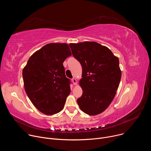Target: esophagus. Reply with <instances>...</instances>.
<instances>
[{
  "instance_id": "1",
  "label": "esophagus",
  "mask_w": 151,
  "mask_h": 151,
  "mask_svg": "<svg viewBox=\"0 0 151 151\" xmlns=\"http://www.w3.org/2000/svg\"><path fill=\"white\" fill-rule=\"evenodd\" d=\"M72 81L73 85H76L77 84V81H76V79L75 78H73L72 79Z\"/></svg>"
}]
</instances>
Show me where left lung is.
Here are the masks:
<instances>
[{"mask_svg":"<svg viewBox=\"0 0 151 151\" xmlns=\"http://www.w3.org/2000/svg\"><path fill=\"white\" fill-rule=\"evenodd\" d=\"M69 46L82 68L79 83L83 93L77 103L86 114H101L110 105L119 87L121 78L119 59L108 48L95 42Z\"/></svg>","mask_w":151,"mask_h":151,"instance_id":"1","label":"left lung"}]
</instances>
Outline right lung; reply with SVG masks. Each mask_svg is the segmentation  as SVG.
I'll list each match as a JSON object with an SVG mask.
<instances>
[{
	"mask_svg": "<svg viewBox=\"0 0 151 151\" xmlns=\"http://www.w3.org/2000/svg\"><path fill=\"white\" fill-rule=\"evenodd\" d=\"M71 55L67 44L51 43L35 52L23 70L26 93L43 114L54 115L63 109L71 82L63 63Z\"/></svg>",
	"mask_w": 151,
	"mask_h": 151,
	"instance_id": "1",
	"label": "right lung"
}]
</instances>
